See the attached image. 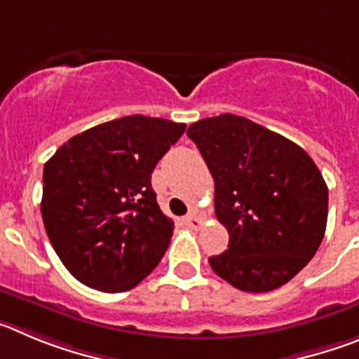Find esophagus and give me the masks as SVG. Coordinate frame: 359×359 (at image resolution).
Segmentation results:
<instances>
[{"instance_id": "obj_1", "label": "esophagus", "mask_w": 359, "mask_h": 359, "mask_svg": "<svg viewBox=\"0 0 359 359\" xmlns=\"http://www.w3.org/2000/svg\"><path fill=\"white\" fill-rule=\"evenodd\" d=\"M184 224L187 225V227H191V229H198L200 225H202V219L196 216V212H189V215L184 218Z\"/></svg>"}]
</instances>
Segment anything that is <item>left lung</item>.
I'll use <instances>...</instances> for the list:
<instances>
[{"instance_id":"left-lung-1","label":"left lung","mask_w":359,"mask_h":359,"mask_svg":"<svg viewBox=\"0 0 359 359\" xmlns=\"http://www.w3.org/2000/svg\"><path fill=\"white\" fill-rule=\"evenodd\" d=\"M215 179L216 218L229 248L209 257L216 276L241 292L279 288L309 263L324 240L327 186L299 144L243 116L189 125Z\"/></svg>"}]
</instances>
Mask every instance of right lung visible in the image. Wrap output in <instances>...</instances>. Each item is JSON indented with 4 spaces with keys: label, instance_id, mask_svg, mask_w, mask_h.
<instances>
[{
    "label": "right lung",
    "instance_id": "1",
    "mask_svg": "<svg viewBox=\"0 0 359 359\" xmlns=\"http://www.w3.org/2000/svg\"><path fill=\"white\" fill-rule=\"evenodd\" d=\"M184 130L170 119L125 116L71 137L44 164V229L80 283L127 292L163 259L173 222L157 203L151 172Z\"/></svg>",
    "mask_w": 359,
    "mask_h": 359
}]
</instances>
